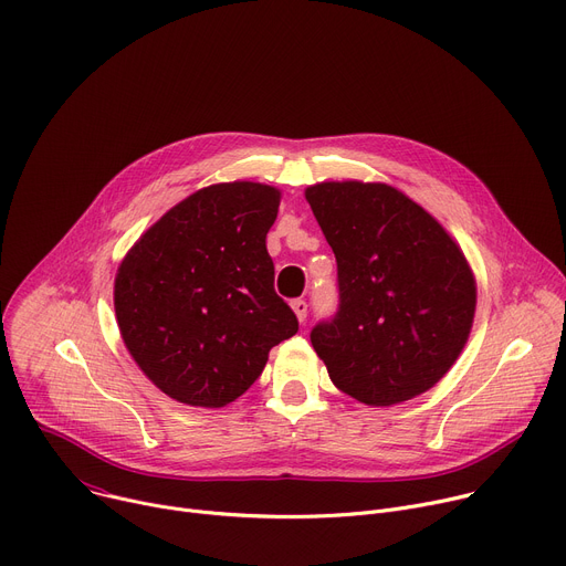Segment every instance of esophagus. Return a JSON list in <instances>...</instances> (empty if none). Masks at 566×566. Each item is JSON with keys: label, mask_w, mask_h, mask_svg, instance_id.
I'll return each instance as SVG.
<instances>
[{"label": "esophagus", "mask_w": 566, "mask_h": 566, "mask_svg": "<svg viewBox=\"0 0 566 566\" xmlns=\"http://www.w3.org/2000/svg\"><path fill=\"white\" fill-rule=\"evenodd\" d=\"M291 310H293L295 318H297L300 323H304V321H306V310H310V304H306L302 297H297V300L291 302Z\"/></svg>", "instance_id": "esophagus-1"}]
</instances>
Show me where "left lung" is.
Segmentation results:
<instances>
[{
	"label": "left lung",
	"mask_w": 566,
	"mask_h": 566,
	"mask_svg": "<svg viewBox=\"0 0 566 566\" xmlns=\"http://www.w3.org/2000/svg\"><path fill=\"white\" fill-rule=\"evenodd\" d=\"M304 198L338 264V312L312 332L329 379L366 406L427 392L472 332L468 256L422 205L386 182H318Z\"/></svg>",
	"instance_id": "obj_1"
}]
</instances>
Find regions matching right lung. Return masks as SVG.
<instances>
[{
	"mask_svg": "<svg viewBox=\"0 0 566 566\" xmlns=\"http://www.w3.org/2000/svg\"><path fill=\"white\" fill-rule=\"evenodd\" d=\"M282 191L234 180L202 187L153 223L115 275V314L139 370L171 399L221 408L297 332L275 293L266 234Z\"/></svg>",
	"mask_w": 566,
	"mask_h": 566,
	"instance_id": "obj_1",
	"label": "right lung"
}]
</instances>
